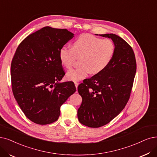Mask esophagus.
<instances>
[{
    "mask_svg": "<svg viewBox=\"0 0 157 157\" xmlns=\"http://www.w3.org/2000/svg\"><path fill=\"white\" fill-rule=\"evenodd\" d=\"M74 83H75V87H76V88H77V87H78V82H75Z\"/></svg>",
    "mask_w": 157,
    "mask_h": 157,
    "instance_id": "1",
    "label": "esophagus"
}]
</instances>
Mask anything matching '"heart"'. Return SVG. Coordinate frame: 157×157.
I'll use <instances>...</instances> for the list:
<instances>
[{
	"mask_svg": "<svg viewBox=\"0 0 157 157\" xmlns=\"http://www.w3.org/2000/svg\"><path fill=\"white\" fill-rule=\"evenodd\" d=\"M115 53V44L111 40L84 33L73 41L72 48L64 46L60 48L59 59L65 67L70 68L76 59L80 58V66L66 73L67 79L78 81L90 72L95 75L104 71L110 64Z\"/></svg>",
	"mask_w": 157,
	"mask_h": 157,
	"instance_id": "1",
	"label": "heart"
}]
</instances>
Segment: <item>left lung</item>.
<instances>
[{"label": "left lung", "mask_w": 157, "mask_h": 157, "mask_svg": "<svg viewBox=\"0 0 157 157\" xmlns=\"http://www.w3.org/2000/svg\"><path fill=\"white\" fill-rule=\"evenodd\" d=\"M100 35L112 39L115 53L104 71L78 86L82 98L78 118L90 128L104 126L122 111L129 99L136 70L135 53L127 42L115 34Z\"/></svg>", "instance_id": "obj_1"}]
</instances>
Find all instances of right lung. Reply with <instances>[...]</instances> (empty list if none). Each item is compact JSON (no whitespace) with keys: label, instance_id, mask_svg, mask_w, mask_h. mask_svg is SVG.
Here are the masks:
<instances>
[{"label":"right lung","instance_id":"right-lung-1","mask_svg":"<svg viewBox=\"0 0 157 157\" xmlns=\"http://www.w3.org/2000/svg\"><path fill=\"white\" fill-rule=\"evenodd\" d=\"M73 35L66 29L46 26L26 37L16 49L11 64L12 91L35 124L57 121L60 106L76 91L73 82H59L65 75L59 51Z\"/></svg>","mask_w":157,"mask_h":157}]
</instances>
